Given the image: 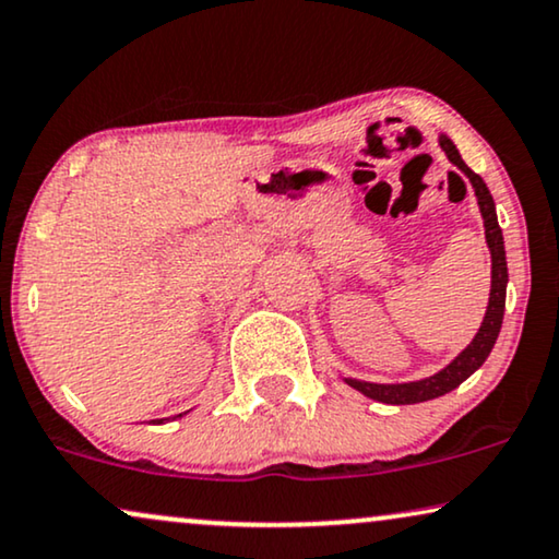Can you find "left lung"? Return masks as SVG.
I'll return each instance as SVG.
<instances>
[{
  "label": "left lung",
  "instance_id": "1",
  "mask_svg": "<svg viewBox=\"0 0 559 559\" xmlns=\"http://www.w3.org/2000/svg\"><path fill=\"white\" fill-rule=\"evenodd\" d=\"M440 147L448 155L452 166H457L467 176V181L473 183L475 199H478V210L483 217V227H486V245L490 250V294H488V307L486 317L475 332L463 353H460L455 360H450L442 370H437L435 376L419 378V381H406V383H370L360 381V378H342L349 389L360 391L362 396L381 401V404L391 406H404V404H421V401L440 399L444 393L455 391L460 383L467 381L475 370H478L486 357L493 349L498 332H501L503 322V309H506V286H509V265H506V248H503V233L498 227L496 217V202L490 197L486 181L478 174H473L471 168L465 166V160L460 158V151L455 143L448 135H440Z\"/></svg>",
  "mask_w": 559,
  "mask_h": 559
}]
</instances>
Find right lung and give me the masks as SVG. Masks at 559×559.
<instances>
[{"instance_id": "add662e5", "label": "right lung", "mask_w": 559, "mask_h": 559, "mask_svg": "<svg viewBox=\"0 0 559 559\" xmlns=\"http://www.w3.org/2000/svg\"><path fill=\"white\" fill-rule=\"evenodd\" d=\"M186 414V412H183ZM183 414H178V416H183ZM174 419H176V416H174ZM163 421H166V419H153V424H163Z\"/></svg>"}]
</instances>
